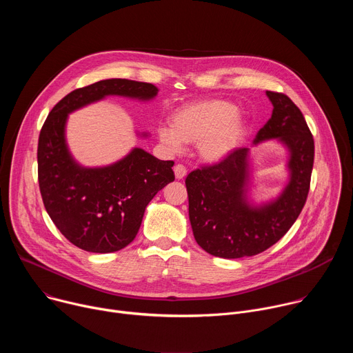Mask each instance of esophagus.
I'll list each match as a JSON object with an SVG mask.
<instances>
[{"instance_id": "obj_1", "label": "esophagus", "mask_w": 353, "mask_h": 353, "mask_svg": "<svg viewBox=\"0 0 353 353\" xmlns=\"http://www.w3.org/2000/svg\"><path fill=\"white\" fill-rule=\"evenodd\" d=\"M185 174H187V169H185L183 165H176V166H174V176H176L177 180L184 179Z\"/></svg>"}]
</instances>
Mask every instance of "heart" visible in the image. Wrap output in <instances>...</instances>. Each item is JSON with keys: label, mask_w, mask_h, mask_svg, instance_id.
I'll list each match as a JSON object with an SVG mask.
<instances>
[{"label": "heart", "mask_w": 353, "mask_h": 353, "mask_svg": "<svg viewBox=\"0 0 353 353\" xmlns=\"http://www.w3.org/2000/svg\"><path fill=\"white\" fill-rule=\"evenodd\" d=\"M245 130L247 121L233 103L211 99L176 110L170 124L158 128V138L172 154L181 152L184 143H196L199 158L215 165L240 146Z\"/></svg>", "instance_id": "1"}]
</instances>
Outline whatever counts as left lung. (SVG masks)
<instances>
[{"mask_svg":"<svg viewBox=\"0 0 353 353\" xmlns=\"http://www.w3.org/2000/svg\"><path fill=\"white\" fill-rule=\"evenodd\" d=\"M272 116L257 132L253 146L276 139L288 152V181L261 204L250 198L251 149L239 148L223 162L196 169L185 179L188 216L195 241L221 259L263 253L294 223L306 203L314 162V141L292 100L267 90Z\"/></svg>","mask_w":353,"mask_h":353,"instance_id":"1","label":"left lung"}]
</instances>
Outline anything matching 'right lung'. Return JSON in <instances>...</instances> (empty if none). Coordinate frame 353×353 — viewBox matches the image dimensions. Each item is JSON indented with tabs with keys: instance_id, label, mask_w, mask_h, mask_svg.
Instances as JSON below:
<instances>
[{
	"instance_id": "obj_1",
	"label": "right lung",
	"mask_w": 353,
	"mask_h": 353,
	"mask_svg": "<svg viewBox=\"0 0 353 353\" xmlns=\"http://www.w3.org/2000/svg\"><path fill=\"white\" fill-rule=\"evenodd\" d=\"M157 94L158 88L152 83L103 79L63 97L41 127L37 172L44 208L57 229L89 253H113L135 239L150 199L174 180V162L132 148L112 165L82 166L67 143L68 116L108 96L149 102ZM138 135L146 138L149 134Z\"/></svg>"
}]
</instances>
